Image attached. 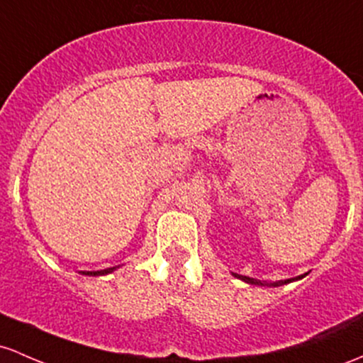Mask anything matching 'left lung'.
Returning a JSON list of instances; mask_svg holds the SVG:
<instances>
[{
	"mask_svg": "<svg viewBox=\"0 0 363 363\" xmlns=\"http://www.w3.org/2000/svg\"><path fill=\"white\" fill-rule=\"evenodd\" d=\"M238 277L242 279V281H245V282H250V284H262V282H260V281H257V279L246 277V276H238ZM301 277H303V276H298L296 279H301ZM289 281H294V277H293V279H286L284 282H279V284H286V282H289ZM272 286H277V282H274Z\"/></svg>",
	"mask_w": 363,
	"mask_h": 363,
	"instance_id": "left-lung-1",
	"label": "left lung"
}]
</instances>
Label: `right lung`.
I'll return each instance as SVG.
<instances>
[{
  "label": "right lung",
  "mask_w": 363,
  "mask_h": 363,
  "mask_svg": "<svg viewBox=\"0 0 363 363\" xmlns=\"http://www.w3.org/2000/svg\"><path fill=\"white\" fill-rule=\"evenodd\" d=\"M115 267H111V269H105V270H93V272H89V270H82V274L84 276H103V274H110L113 272Z\"/></svg>",
  "instance_id": "right-lung-1"
}]
</instances>
